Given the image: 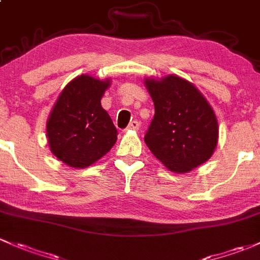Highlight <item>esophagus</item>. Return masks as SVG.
I'll return each instance as SVG.
<instances>
[{"instance_id": "34e87169", "label": "esophagus", "mask_w": 260, "mask_h": 260, "mask_svg": "<svg viewBox=\"0 0 260 260\" xmlns=\"http://www.w3.org/2000/svg\"><path fill=\"white\" fill-rule=\"evenodd\" d=\"M139 127H140V124H139L138 121H135V120H134V121H131L130 124L127 125L126 130H139Z\"/></svg>"}]
</instances>
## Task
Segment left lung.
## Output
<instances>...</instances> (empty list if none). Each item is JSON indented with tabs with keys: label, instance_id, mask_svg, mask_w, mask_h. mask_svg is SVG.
<instances>
[{
	"label": "left lung",
	"instance_id": "8db88e82",
	"mask_svg": "<svg viewBox=\"0 0 260 260\" xmlns=\"http://www.w3.org/2000/svg\"><path fill=\"white\" fill-rule=\"evenodd\" d=\"M145 83L155 105L144 138L147 147L174 172H188L206 162L218 140V124L207 100L175 75Z\"/></svg>",
	"mask_w": 260,
	"mask_h": 260
}]
</instances>
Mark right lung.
Here are the masks:
<instances>
[{
    "label": "right lung",
    "mask_w": 260,
    "mask_h": 260,
    "mask_svg": "<svg viewBox=\"0 0 260 260\" xmlns=\"http://www.w3.org/2000/svg\"><path fill=\"white\" fill-rule=\"evenodd\" d=\"M109 80L80 75L60 93L47 121L49 147L72 167L89 166L110 151L118 130L100 100Z\"/></svg>",
    "instance_id": "right-lung-1"
}]
</instances>
